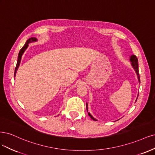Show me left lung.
<instances>
[{"mask_svg": "<svg viewBox=\"0 0 155 155\" xmlns=\"http://www.w3.org/2000/svg\"><path fill=\"white\" fill-rule=\"evenodd\" d=\"M131 64L133 67V68L134 69V70H135L137 75H138V81L139 82H140V75H139V73H138V58H137V57L135 55H132L131 57ZM86 109H87V104H86ZM88 115L91 117V118L94 121H97V120L95 118H94L92 116L91 114L88 113Z\"/></svg>", "mask_w": 155, "mask_h": 155, "instance_id": "1", "label": "left lung"}]
</instances>
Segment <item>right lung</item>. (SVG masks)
Instances as JSON below:
<instances>
[{
  "mask_svg": "<svg viewBox=\"0 0 155 155\" xmlns=\"http://www.w3.org/2000/svg\"><path fill=\"white\" fill-rule=\"evenodd\" d=\"M35 41H37V38L35 37H31L30 38H29L28 41H26V44H24V46L22 48V49L20 50L19 53H18V60H17V66L15 67V73H14V77H15V74H16V72H17V69L19 66V64H20V62H21V57H22V55L23 53L24 52V51L26 50V48H28V44L30 43V42H35Z\"/></svg>",
  "mask_w": 155,
  "mask_h": 155,
  "instance_id": "right-lung-1",
  "label": "right lung"
}]
</instances>
